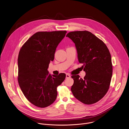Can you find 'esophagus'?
I'll return each instance as SVG.
<instances>
[{
	"mask_svg": "<svg viewBox=\"0 0 129 129\" xmlns=\"http://www.w3.org/2000/svg\"><path fill=\"white\" fill-rule=\"evenodd\" d=\"M70 77H71V76H70L69 74H66V78H70Z\"/></svg>",
	"mask_w": 129,
	"mask_h": 129,
	"instance_id": "esophagus-1",
	"label": "esophagus"
}]
</instances>
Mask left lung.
<instances>
[{"instance_id": "1", "label": "left lung", "mask_w": 129, "mask_h": 129, "mask_svg": "<svg viewBox=\"0 0 129 129\" xmlns=\"http://www.w3.org/2000/svg\"><path fill=\"white\" fill-rule=\"evenodd\" d=\"M66 37L75 44L78 61L86 73L83 79L78 75L72 76V92L83 104L96 103L104 97L110 84L113 68L109 51L102 40L87 31L71 32Z\"/></svg>"}]
</instances>
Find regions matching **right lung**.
Listing matches in <instances>:
<instances>
[{"label":"right lung","mask_w":129,"mask_h":129,"mask_svg":"<svg viewBox=\"0 0 129 129\" xmlns=\"http://www.w3.org/2000/svg\"><path fill=\"white\" fill-rule=\"evenodd\" d=\"M66 33V31L38 32L19 51V85L25 98L36 106L44 108L52 104L57 97V87L65 79V74L51 75L47 69Z\"/></svg>","instance_id":"obj_1"}]
</instances>
